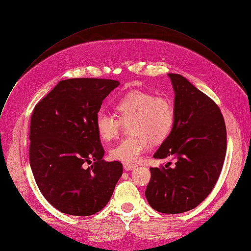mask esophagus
Returning a JSON list of instances; mask_svg holds the SVG:
<instances>
[{"label":"esophagus","mask_w":251,"mask_h":251,"mask_svg":"<svg viewBox=\"0 0 251 251\" xmlns=\"http://www.w3.org/2000/svg\"><path fill=\"white\" fill-rule=\"evenodd\" d=\"M124 166V170L125 171H132L136 168V164H133V163H128V162H124L123 163Z\"/></svg>","instance_id":"1"}]
</instances>
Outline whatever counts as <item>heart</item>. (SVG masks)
I'll use <instances>...</instances> for the list:
<instances>
[{
    "instance_id": "obj_1",
    "label": "heart",
    "mask_w": 251,
    "mask_h": 251,
    "mask_svg": "<svg viewBox=\"0 0 251 251\" xmlns=\"http://www.w3.org/2000/svg\"><path fill=\"white\" fill-rule=\"evenodd\" d=\"M117 117L99 112L95 126L102 140L111 141L119 135L123 123H129L131 134L110 150L115 160L135 162L152 143H161L171 134L176 113L169 98L155 96L148 91H130L113 104Z\"/></svg>"
}]
</instances>
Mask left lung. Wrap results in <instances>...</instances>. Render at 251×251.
Returning <instances> with one entry per match:
<instances>
[{
	"mask_svg": "<svg viewBox=\"0 0 251 251\" xmlns=\"http://www.w3.org/2000/svg\"><path fill=\"white\" fill-rule=\"evenodd\" d=\"M169 76L176 95V120L153 157L175 162L149 169L145 196L157 212L178 214L196 208L214 189L226 155L227 132L220 108L211 98L182 75Z\"/></svg>",
	"mask_w": 251,
	"mask_h": 251,
	"instance_id": "left-lung-1",
	"label": "left lung"
}]
</instances>
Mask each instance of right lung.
<instances>
[{
	"mask_svg": "<svg viewBox=\"0 0 251 251\" xmlns=\"http://www.w3.org/2000/svg\"><path fill=\"white\" fill-rule=\"evenodd\" d=\"M119 85L106 78L60 80L33 110L30 166L43 197L62 213L101 211L123 174L120 161L103 159L95 126L103 100Z\"/></svg>",
	"mask_w": 251,
	"mask_h": 251,
	"instance_id": "add662e5",
	"label": "right lung"
}]
</instances>
